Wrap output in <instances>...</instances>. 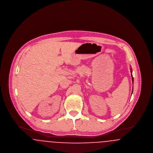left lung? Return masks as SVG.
<instances>
[{
	"label": "left lung",
	"instance_id": "left-lung-1",
	"mask_svg": "<svg viewBox=\"0 0 153 153\" xmlns=\"http://www.w3.org/2000/svg\"><path fill=\"white\" fill-rule=\"evenodd\" d=\"M131 69V77H132V83H134V78L132 77V70H131V68H130ZM132 91H133V88H132Z\"/></svg>",
	"mask_w": 153,
	"mask_h": 153
}]
</instances>
